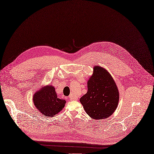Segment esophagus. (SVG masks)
I'll use <instances>...</instances> for the list:
<instances>
[{"label":"esophagus","instance_id":"34e87169","mask_svg":"<svg viewBox=\"0 0 154 154\" xmlns=\"http://www.w3.org/2000/svg\"><path fill=\"white\" fill-rule=\"evenodd\" d=\"M69 99L71 100H78V98L76 97H73V96H69Z\"/></svg>","mask_w":154,"mask_h":154}]
</instances>
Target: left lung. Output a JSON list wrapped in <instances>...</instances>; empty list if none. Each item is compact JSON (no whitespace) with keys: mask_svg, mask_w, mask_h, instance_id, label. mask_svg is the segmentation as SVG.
Returning a JSON list of instances; mask_svg holds the SVG:
<instances>
[{"mask_svg":"<svg viewBox=\"0 0 154 154\" xmlns=\"http://www.w3.org/2000/svg\"><path fill=\"white\" fill-rule=\"evenodd\" d=\"M93 74L87 82L88 91L80 98L86 113L94 120L109 117L117 108L119 92L109 72L99 66L93 67Z\"/></svg>","mask_w":154,"mask_h":154,"instance_id":"8db88e82","label":"left lung"}]
</instances>
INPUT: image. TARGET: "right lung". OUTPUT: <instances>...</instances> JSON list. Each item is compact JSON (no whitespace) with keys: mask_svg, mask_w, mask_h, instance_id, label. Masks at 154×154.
Instances as JSON below:
<instances>
[{"mask_svg":"<svg viewBox=\"0 0 154 154\" xmlns=\"http://www.w3.org/2000/svg\"><path fill=\"white\" fill-rule=\"evenodd\" d=\"M33 103L42 115L54 116L63 109L66 100L58 98L55 88L51 85L42 87L33 95Z\"/></svg>","mask_w":154,"mask_h":154,"instance_id":"1","label":"right lung"}]
</instances>
